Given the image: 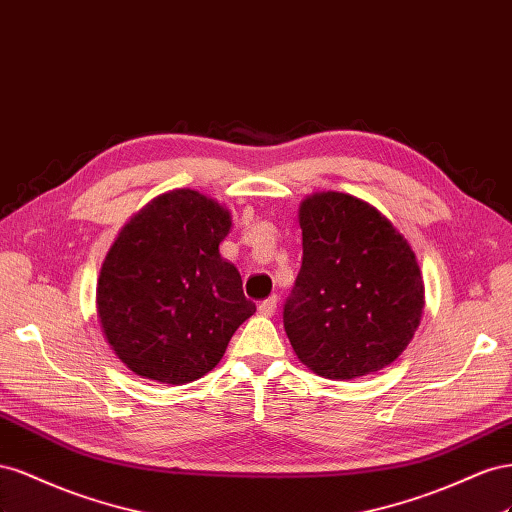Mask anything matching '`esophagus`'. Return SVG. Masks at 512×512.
<instances>
[{"label": "esophagus", "instance_id": "34e87169", "mask_svg": "<svg viewBox=\"0 0 512 512\" xmlns=\"http://www.w3.org/2000/svg\"><path fill=\"white\" fill-rule=\"evenodd\" d=\"M276 304H279V298H276V296H270V298H266V300H261V302H259L257 311H259L261 315L270 317V315H274V313H276Z\"/></svg>", "mask_w": 512, "mask_h": 512}]
</instances>
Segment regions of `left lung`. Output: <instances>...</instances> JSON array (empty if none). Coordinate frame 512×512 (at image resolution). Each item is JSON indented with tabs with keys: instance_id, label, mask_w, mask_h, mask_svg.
Here are the masks:
<instances>
[{
	"instance_id": "1",
	"label": "left lung",
	"mask_w": 512,
	"mask_h": 512,
	"mask_svg": "<svg viewBox=\"0 0 512 512\" xmlns=\"http://www.w3.org/2000/svg\"><path fill=\"white\" fill-rule=\"evenodd\" d=\"M298 221L302 268L283 309L298 360L328 379L382 371L425 309L410 242L371 203L337 191L306 197Z\"/></svg>"
}]
</instances>
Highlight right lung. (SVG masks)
<instances>
[{
    "instance_id": "obj_1",
    "label": "right lung",
    "mask_w": 512,
    "mask_h": 512,
    "mask_svg": "<svg viewBox=\"0 0 512 512\" xmlns=\"http://www.w3.org/2000/svg\"><path fill=\"white\" fill-rule=\"evenodd\" d=\"M231 212L193 188L154 197L122 227L102 261V334L135 375L182 386L221 362L255 313L242 276L218 253Z\"/></svg>"
}]
</instances>
